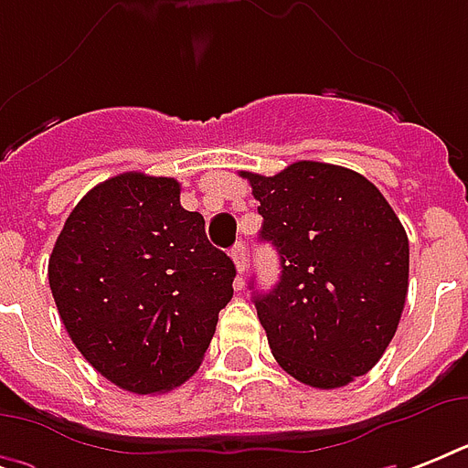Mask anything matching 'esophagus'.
Returning <instances> with one entry per match:
<instances>
[{"label":"esophagus","mask_w":468,"mask_h":468,"mask_svg":"<svg viewBox=\"0 0 468 468\" xmlns=\"http://www.w3.org/2000/svg\"><path fill=\"white\" fill-rule=\"evenodd\" d=\"M230 257H233L235 270H238V286H242V274L248 270V257H245V245L238 242L233 250H230Z\"/></svg>","instance_id":"1"}]
</instances>
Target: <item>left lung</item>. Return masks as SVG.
<instances>
[{
  "instance_id": "obj_1",
  "label": "left lung",
  "mask_w": 468,
  "mask_h": 468,
  "mask_svg": "<svg viewBox=\"0 0 468 468\" xmlns=\"http://www.w3.org/2000/svg\"><path fill=\"white\" fill-rule=\"evenodd\" d=\"M242 176L282 264L279 284L255 296L271 355L301 384L347 386L381 359L406 306L399 216L367 176L327 162Z\"/></svg>"
}]
</instances>
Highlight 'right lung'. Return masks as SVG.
Segmentation results:
<instances>
[{
	"label": "right lung",
	"instance_id": "obj_1",
	"mask_svg": "<svg viewBox=\"0 0 468 468\" xmlns=\"http://www.w3.org/2000/svg\"><path fill=\"white\" fill-rule=\"evenodd\" d=\"M172 176L123 172L87 191L65 220L48 282L69 340L123 391L162 393L198 369L233 260L208 242L204 216L179 204Z\"/></svg>",
	"mask_w": 468,
	"mask_h": 468
}]
</instances>
